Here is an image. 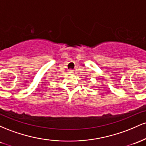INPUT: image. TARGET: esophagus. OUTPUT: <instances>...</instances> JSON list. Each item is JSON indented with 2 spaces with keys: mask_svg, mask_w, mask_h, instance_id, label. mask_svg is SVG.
<instances>
[{
  "mask_svg": "<svg viewBox=\"0 0 146 146\" xmlns=\"http://www.w3.org/2000/svg\"><path fill=\"white\" fill-rule=\"evenodd\" d=\"M69 73H74V70H72V69H71V70H69Z\"/></svg>",
  "mask_w": 146,
  "mask_h": 146,
  "instance_id": "esophagus-1",
  "label": "esophagus"
}]
</instances>
